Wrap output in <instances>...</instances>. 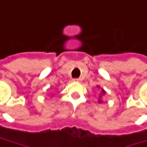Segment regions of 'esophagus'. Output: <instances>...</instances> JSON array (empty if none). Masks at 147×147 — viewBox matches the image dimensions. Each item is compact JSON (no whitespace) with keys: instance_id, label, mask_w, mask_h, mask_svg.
Listing matches in <instances>:
<instances>
[{"instance_id":"esophagus-1","label":"esophagus","mask_w":147,"mask_h":147,"mask_svg":"<svg viewBox=\"0 0 147 147\" xmlns=\"http://www.w3.org/2000/svg\"><path fill=\"white\" fill-rule=\"evenodd\" d=\"M74 82H79L82 81V79H80V78H76V79H73Z\"/></svg>"}]
</instances>
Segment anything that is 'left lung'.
I'll list each match as a JSON object with an SVG mask.
<instances>
[{"mask_svg":"<svg viewBox=\"0 0 147 147\" xmlns=\"http://www.w3.org/2000/svg\"><path fill=\"white\" fill-rule=\"evenodd\" d=\"M97 86V88H100L99 86ZM106 93H107L106 91L102 88V89H101V91H100V95H99V100H98V102H99V103H102V100H100V98H101V96H102L106 95Z\"/></svg>","mask_w":147,"mask_h":147,"instance_id":"left-lung-1","label":"left lung"}]
</instances>
